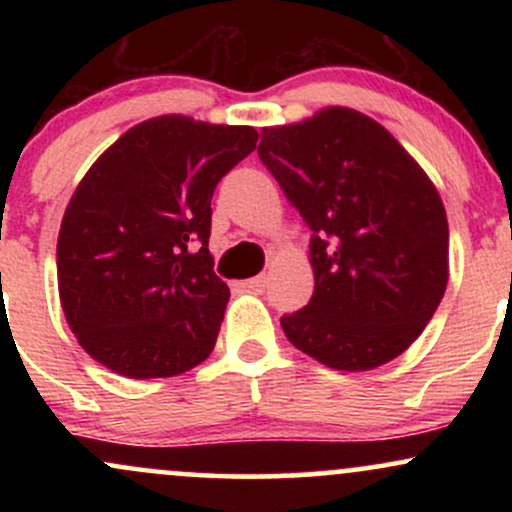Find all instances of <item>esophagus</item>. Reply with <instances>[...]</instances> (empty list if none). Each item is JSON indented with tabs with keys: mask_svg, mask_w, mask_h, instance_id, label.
<instances>
[{
	"mask_svg": "<svg viewBox=\"0 0 512 512\" xmlns=\"http://www.w3.org/2000/svg\"><path fill=\"white\" fill-rule=\"evenodd\" d=\"M245 289L262 293L264 289H267V276H264V274H260V276H252V279L245 281Z\"/></svg>",
	"mask_w": 512,
	"mask_h": 512,
	"instance_id": "obj_1",
	"label": "esophagus"
}]
</instances>
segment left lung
Returning <instances> with one entry per match:
<instances>
[{
  "mask_svg": "<svg viewBox=\"0 0 512 512\" xmlns=\"http://www.w3.org/2000/svg\"><path fill=\"white\" fill-rule=\"evenodd\" d=\"M262 163L310 231L315 291L281 317L289 342L334 370L409 349L448 286V216L426 170L373 117L344 105L264 127Z\"/></svg>",
  "mask_w": 512,
  "mask_h": 512,
  "instance_id": "obj_1",
  "label": "left lung"
}]
</instances>
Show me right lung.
<instances>
[{"label": "right lung", "mask_w": 512, "mask_h": 512, "mask_svg": "<svg viewBox=\"0 0 512 512\" xmlns=\"http://www.w3.org/2000/svg\"><path fill=\"white\" fill-rule=\"evenodd\" d=\"M255 146V127L158 115L88 168L57 238L60 303L88 356L149 380L214 351L231 291L209 252L211 197Z\"/></svg>", "instance_id": "right-lung-1"}]
</instances>
